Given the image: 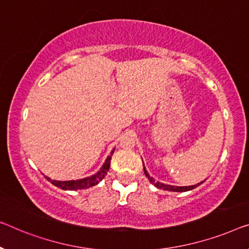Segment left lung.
Segmentation results:
<instances>
[{
  "label": "left lung",
  "instance_id": "obj_1",
  "mask_svg": "<svg viewBox=\"0 0 249 249\" xmlns=\"http://www.w3.org/2000/svg\"><path fill=\"white\" fill-rule=\"evenodd\" d=\"M143 161V160H142ZM143 169H144V173H145V176L147 177V179L150 180V182L155 185V187L159 188V189H163V190H166V191H174V192H185V191H190L192 190V189H195L196 187H199L200 184L203 183L200 182V183H196V184H194V185H185V187H178V185H170V184H164L162 182H159V181H155L153 178H152L150 174H148L147 170L145 169V166H144V163H143Z\"/></svg>",
  "mask_w": 249,
  "mask_h": 249
}]
</instances>
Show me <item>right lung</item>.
Instances as JSON below:
<instances>
[{
	"instance_id": "1",
	"label": "right lung",
	"mask_w": 249,
	"mask_h": 249,
	"mask_svg": "<svg viewBox=\"0 0 249 249\" xmlns=\"http://www.w3.org/2000/svg\"><path fill=\"white\" fill-rule=\"evenodd\" d=\"M114 151L115 148L110 152L108 157H107L101 170L96 172L95 174H92L90 177L83 178V179H79V180H69V181L53 180L50 179L49 177H46V179L48 181H50V182L53 185H55V187L62 189V190H81V189H88V188L94 187V185L101 182L104 178H105L107 172H108L109 166H110V160H112V155L114 153Z\"/></svg>"
}]
</instances>
